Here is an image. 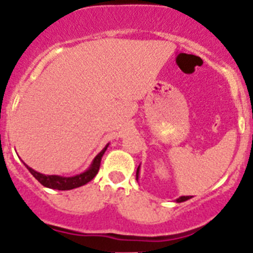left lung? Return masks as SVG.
<instances>
[{"label": "left lung", "instance_id": "obj_1", "mask_svg": "<svg viewBox=\"0 0 253 253\" xmlns=\"http://www.w3.org/2000/svg\"><path fill=\"white\" fill-rule=\"evenodd\" d=\"M139 168L140 167H138V169H136V180H138V177H139ZM192 196H181V197H179V199H176V203H184V201H186V200H189V199H191Z\"/></svg>", "mask_w": 253, "mask_h": 253}]
</instances>
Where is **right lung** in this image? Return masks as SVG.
I'll return each mask as SVG.
<instances>
[{
	"label": "right lung",
	"mask_w": 253,
	"mask_h": 253,
	"mask_svg": "<svg viewBox=\"0 0 253 253\" xmlns=\"http://www.w3.org/2000/svg\"><path fill=\"white\" fill-rule=\"evenodd\" d=\"M109 145V144H108ZM108 145L98 154L97 156L94 158L93 160L92 165L88 168V170H85L84 172L82 174L76 175V176H69V177H64V176H59V175H44V174H41V172L36 171L33 170L32 168L27 167V169L30 170L31 174L45 187H49V189H56V190H72V189H76V187L79 186H83L85 185L86 182H89L90 180L94 179L95 175L98 174L99 171V168H100V160H102V156L103 154L105 153L107 150Z\"/></svg>",
	"instance_id": "1"
}]
</instances>
